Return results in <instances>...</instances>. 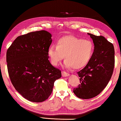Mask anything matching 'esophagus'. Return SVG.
Here are the masks:
<instances>
[{
  "mask_svg": "<svg viewBox=\"0 0 121 121\" xmlns=\"http://www.w3.org/2000/svg\"><path fill=\"white\" fill-rule=\"evenodd\" d=\"M62 76L64 77H68V76L69 75V74L68 73L65 71H62Z\"/></svg>",
  "mask_w": 121,
  "mask_h": 121,
  "instance_id": "esophagus-1",
  "label": "esophagus"
}]
</instances>
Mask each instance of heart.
I'll use <instances>...</instances> for the list:
<instances>
[{"instance_id":"1","label":"heart","mask_w":121,"mask_h":121,"mask_svg":"<svg viewBox=\"0 0 121 121\" xmlns=\"http://www.w3.org/2000/svg\"><path fill=\"white\" fill-rule=\"evenodd\" d=\"M94 52V46L91 41L68 36L58 39L56 46H51L48 50V55L53 65H58L64 56L66 67L78 69L87 65Z\"/></svg>"}]
</instances>
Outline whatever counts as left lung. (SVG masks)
I'll return each instance as SVG.
<instances>
[{"label": "left lung", "mask_w": 121, "mask_h": 121, "mask_svg": "<svg viewBox=\"0 0 121 121\" xmlns=\"http://www.w3.org/2000/svg\"><path fill=\"white\" fill-rule=\"evenodd\" d=\"M93 40L94 52L90 62L78 72L80 82L73 92L82 99L98 95L108 84L115 66V49L113 44L104 36L88 33Z\"/></svg>", "instance_id": "left-lung-1"}]
</instances>
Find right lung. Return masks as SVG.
<instances>
[{
  "mask_svg": "<svg viewBox=\"0 0 121 121\" xmlns=\"http://www.w3.org/2000/svg\"><path fill=\"white\" fill-rule=\"evenodd\" d=\"M52 35L44 30L18 36L6 52L8 74L15 89L27 100L41 102L51 95L61 71L48 60Z\"/></svg>",
  "mask_w": 121,
  "mask_h": 121,
  "instance_id": "add662e5",
  "label": "right lung"
}]
</instances>
